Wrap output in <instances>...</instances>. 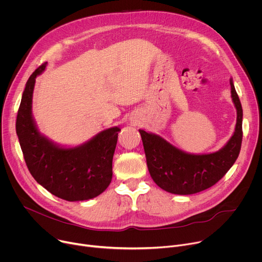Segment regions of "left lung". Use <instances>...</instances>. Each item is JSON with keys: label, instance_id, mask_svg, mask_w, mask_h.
<instances>
[{"label": "left lung", "instance_id": "1", "mask_svg": "<svg viewBox=\"0 0 262 262\" xmlns=\"http://www.w3.org/2000/svg\"><path fill=\"white\" fill-rule=\"evenodd\" d=\"M231 96L237 111L235 131L220 150L193 154L176 148L162 136L139 130L149 173L163 190L177 195H191L214 186L236 162L243 142V107L230 78Z\"/></svg>", "mask_w": 262, "mask_h": 262}]
</instances>
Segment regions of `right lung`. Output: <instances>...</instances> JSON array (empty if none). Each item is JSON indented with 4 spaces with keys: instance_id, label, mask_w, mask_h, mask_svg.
Here are the masks:
<instances>
[{
    "instance_id": "obj_1",
    "label": "right lung",
    "mask_w": 262,
    "mask_h": 262,
    "mask_svg": "<svg viewBox=\"0 0 262 262\" xmlns=\"http://www.w3.org/2000/svg\"><path fill=\"white\" fill-rule=\"evenodd\" d=\"M47 63L28 78L16 116V134L27 168L37 184L54 196L83 201L102 194L112 180V159L120 129L100 131L86 143L65 147L38 131L32 116L35 78Z\"/></svg>"
}]
</instances>
